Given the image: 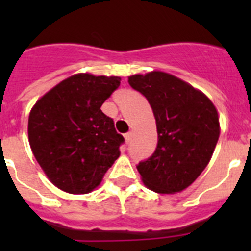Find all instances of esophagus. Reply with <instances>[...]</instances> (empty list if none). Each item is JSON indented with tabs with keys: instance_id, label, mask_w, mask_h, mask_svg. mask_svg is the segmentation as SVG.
Masks as SVG:
<instances>
[{
	"instance_id": "1",
	"label": "esophagus",
	"mask_w": 251,
	"mask_h": 251,
	"mask_svg": "<svg viewBox=\"0 0 251 251\" xmlns=\"http://www.w3.org/2000/svg\"><path fill=\"white\" fill-rule=\"evenodd\" d=\"M125 140H126V143H130L131 140H132V132H127L125 135Z\"/></svg>"
}]
</instances>
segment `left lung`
Masks as SVG:
<instances>
[{
	"instance_id": "obj_1",
	"label": "left lung",
	"mask_w": 251,
	"mask_h": 251,
	"mask_svg": "<svg viewBox=\"0 0 251 251\" xmlns=\"http://www.w3.org/2000/svg\"><path fill=\"white\" fill-rule=\"evenodd\" d=\"M128 83L151 104L158 132L154 153L137 165L142 181L156 193L183 191L214 153L220 136L216 108L201 91L163 72L133 75Z\"/></svg>"
}]
</instances>
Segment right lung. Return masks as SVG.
<instances>
[{
    "label": "right lung",
    "instance_id": "add662e5",
    "mask_svg": "<svg viewBox=\"0 0 251 251\" xmlns=\"http://www.w3.org/2000/svg\"><path fill=\"white\" fill-rule=\"evenodd\" d=\"M118 76L76 74L36 102L29 142L50 181L72 194L90 193L120 155L125 142L100 107L120 86Z\"/></svg>",
    "mask_w": 251,
    "mask_h": 251
}]
</instances>
